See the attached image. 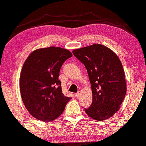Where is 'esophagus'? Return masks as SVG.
I'll return each instance as SVG.
<instances>
[{
    "mask_svg": "<svg viewBox=\"0 0 146 146\" xmlns=\"http://www.w3.org/2000/svg\"><path fill=\"white\" fill-rule=\"evenodd\" d=\"M79 95H80V92H77V93L75 94V96L76 98H79Z\"/></svg>",
    "mask_w": 146,
    "mask_h": 146,
    "instance_id": "1",
    "label": "esophagus"
}]
</instances>
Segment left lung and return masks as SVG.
Instances as JSON below:
<instances>
[{
  "instance_id": "1",
  "label": "left lung",
  "mask_w": 146,
  "mask_h": 146,
  "mask_svg": "<svg viewBox=\"0 0 146 146\" xmlns=\"http://www.w3.org/2000/svg\"><path fill=\"white\" fill-rule=\"evenodd\" d=\"M86 67L92 92V103L86 113L104 121L117 112L127 92L125 71L119 58L109 48L100 44L73 50Z\"/></svg>"
}]
</instances>
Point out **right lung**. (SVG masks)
Segmentation results:
<instances>
[{
  "instance_id": "1",
  "label": "right lung",
  "mask_w": 146,
  "mask_h": 146,
  "mask_svg": "<svg viewBox=\"0 0 146 146\" xmlns=\"http://www.w3.org/2000/svg\"><path fill=\"white\" fill-rule=\"evenodd\" d=\"M72 56L67 49L50 46L35 50L24 62L19 78L20 93L26 109L38 120L54 121L71 100L62 93L58 77L63 62Z\"/></svg>"
}]
</instances>
